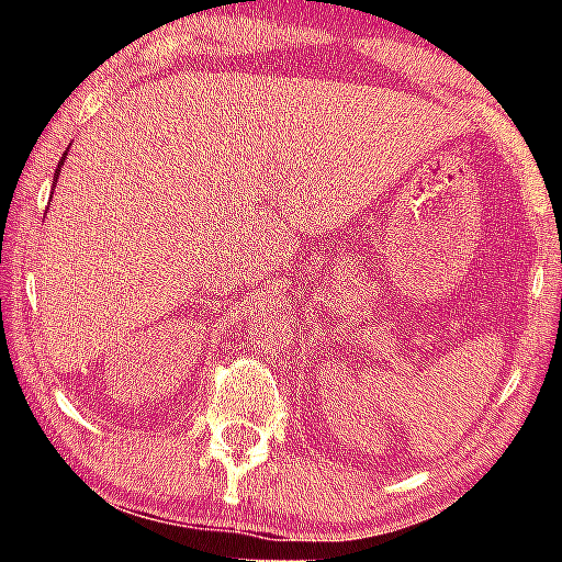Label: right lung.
I'll list each match as a JSON object with an SVG mask.
<instances>
[{"instance_id": "1", "label": "right lung", "mask_w": 562, "mask_h": 562, "mask_svg": "<svg viewBox=\"0 0 562 562\" xmlns=\"http://www.w3.org/2000/svg\"><path fill=\"white\" fill-rule=\"evenodd\" d=\"M64 160H66V153H64V158L58 160V168H56V179H58V171H60V166H64ZM56 179H53V183H56Z\"/></svg>"}]
</instances>
